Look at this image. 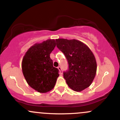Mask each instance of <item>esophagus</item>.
Here are the masks:
<instances>
[{
	"mask_svg": "<svg viewBox=\"0 0 120 120\" xmlns=\"http://www.w3.org/2000/svg\"><path fill=\"white\" fill-rule=\"evenodd\" d=\"M57 68H58V69L59 70V72H60V74H62V69H61V67H57Z\"/></svg>",
	"mask_w": 120,
	"mask_h": 120,
	"instance_id": "34e87169",
	"label": "esophagus"
}]
</instances>
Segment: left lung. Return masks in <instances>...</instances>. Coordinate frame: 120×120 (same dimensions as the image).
<instances>
[{
  "label": "left lung",
  "instance_id": "left-lung-1",
  "mask_svg": "<svg viewBox=\"0 0 120 120\" xmlns=\"http://www.w3.org/2000/svg\"><path fill=\"white\" fill-rule=\"evenodd\" d=\"M56 46L65 56L69 69L63 73L68 86L81 91L90 86L95 77V57L85 44L76 39H56Z\"/></svg>",
  "mask_w": 120,
  "mask_h": 120
}]
</instances>
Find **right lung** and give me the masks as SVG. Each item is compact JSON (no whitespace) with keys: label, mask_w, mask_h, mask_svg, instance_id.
<instances>
[{"label":"right lung","mask_w":120,"mask_h":120,"mask_svg":"<svg viewBox=\"0 0 120 120\" xmlns=\"http://www.w3.org/2000/svg\"><path fill=\"white\" fill-rule=\"evenodd\" d=\"M56 46L54 39L35 43L26 52L22 61V71L27 83L41 93L53 89L59 76V69L53 67L51 52Z\"/></svg>","instance_id":"1"}]
</instances>
